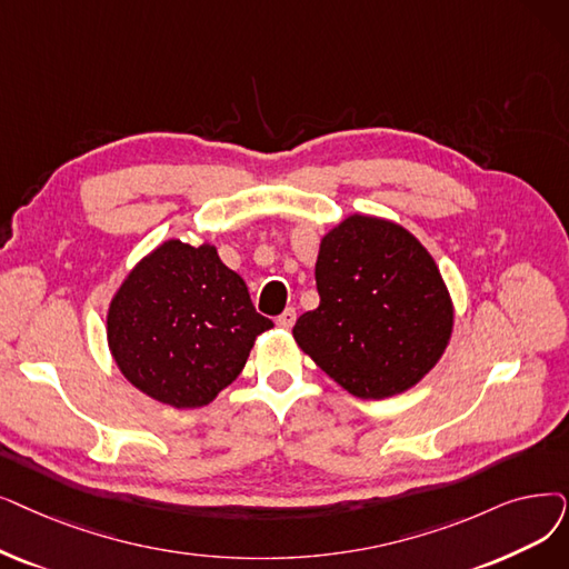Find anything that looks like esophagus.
Masks as SVG:
<instances>
[{
	"mask_svg": "<svg viewBox=\"0 0 569 569\" xmlns=\"http://www.w3.org/2000/svg\"><path fill=\"white\" fill-rule=\"evenodd\" d=\"M295 320H298V311L295 309H286L279 318H277V326L283 330H290L295 326Z\"/></svg>",
	"mask_w": 569,
	"mask_h": 569,
	"instance_id": "obj_1",
	"label": "esophagus"
}]
</instances>
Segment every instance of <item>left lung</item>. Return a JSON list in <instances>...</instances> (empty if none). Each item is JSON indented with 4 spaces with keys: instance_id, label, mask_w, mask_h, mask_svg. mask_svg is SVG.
<instances>
[{
    "instance_id": "left-lung-1",
    "label": "left lung",
    "mask_w": 569,
    "mask_h": 569,
    "mask_svg": "<svg viewBox=\"0 0 569 569\" xmlns=\"http://www.w3.org/2000/svg\"><path fill=\"white\" fill-rule=\"evenodd\" d=\"M320 305L298 318L300 349L362 400L413 388L447 351L453 300L426 246L388 218L351 213L320 239Z\"/></svg>"
}]
</instances>
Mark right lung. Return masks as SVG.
Wrapping results in <instances>:
<instances>
[{
  "label": "right lung",
  "instance_id": "add662e5",
  "mask_svg": "<svg viewBox=\"0 0 569 569\" xmlns=\"http://www.w3.org/2000/svg\"><path fill=\"white\" fill-rule=\"evenodd\" d=\"M274 328L216 246L167 239L122 279L107 313L109 351L137 390L174 409L211 405Z\"/></svg>",
  "mask_w": 569,
  "mask_h": 569
}]
</instances>
